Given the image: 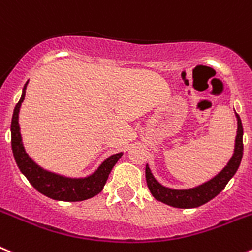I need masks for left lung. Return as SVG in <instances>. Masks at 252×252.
Wrapping results in <instances>:
<instances>
[{"instance_id": "left-lung-1", "label": "left lung", "mask_w": 252, "mask_h": 252, "mask_svg": "<svg viewBox=\"0 0 252 252\" xmlns=\"http://www.w3.org/2000/svg\"><path fill=\"white\" fill-rule=\"evenodd\" d=\"M236 117H237L239 127H237V136H236L235 153H233V157L231 158L228 164L224 166L223 170L220 174H217L213 179L199 187L178 190V189L166 188V187H162L161 184L158 183L151 174L149 166L146 165V183H148V187L154 198L171 207H177V208H195V207L207 203L211 199H213L216 195L220 194L239 169L242 154H244V142H242L244 128H242L241 119L237 113H236Z\"/></svg>"}]
</instances>
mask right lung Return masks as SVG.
Masks as SVG:
<instances>
[{
	"mask_svg": "<svg viewBox=\"0 0 252 252\" xmlns=\"http://www.w3.org/2000/svg\"><path fill=\"white\" fill-rule=\"evenodd\" d=\"M26 86H28V82L24 87L21 98L13 110L12 121H11V146H12L13 158L16 160L17 166L22 174L28 178L31 186L34 187L37 192L55 201L81 202L101 193L111 170L122 157V153L115 154L104 160L102 165L92 175L87 178H79V179L60 177L37 166L26 154L21 142V135H20L19 112L22 101L25 98Z\"/></svg>",
	"mask_w": 252,
	"mask_h": 252,
	"instance_id": "1",
	"label": "right lung"
}]
</instances>
